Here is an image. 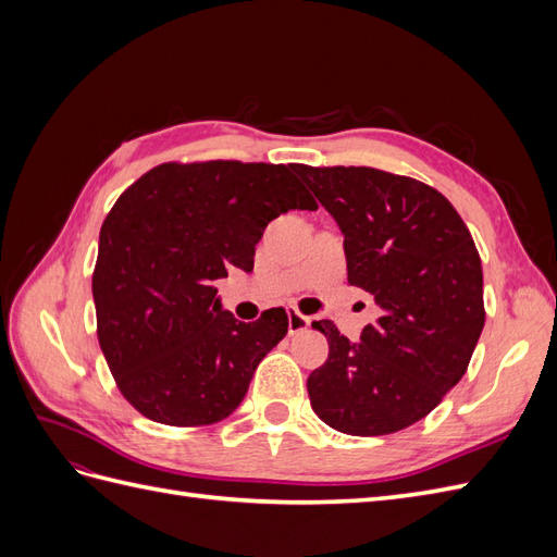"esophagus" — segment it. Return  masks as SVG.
<instances>
[{
    "label": "esophagus",
    "mask_w": 557,
    "mask_h": 557,
    "mask_svg": "<svg viewBox=\"0 0 557 557\" xmlns=\"http://www.w3.org/2000/svg\"><path fill=\"white\" fill-rule=\"evenodd\" d=\"M311 325V318H307V315H301L299 311H288V332L290 334H297V332H305L307 327Z\"/></svg>",
    "instance_id": "esophagus-1"
}]
</instances>
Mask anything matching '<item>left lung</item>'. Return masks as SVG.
<instances>
[{
	"mask_svg": "<svg viewBox=\"0 0 557 557\" xmlns=\"http://www.w3.org/2000/svg\"><path fill=\"white\" fill-rule=\"evenodd\" d=\"M344 234L348 283L372 293L381 315L350 342H330L307 387L336 432L379 436L425 418L462 379L481 336L483 272L474 239L430 185L372 166L295 164Z\"/></svg>",
	"mask_w": 557,
	"mask_h": 557,
	"instance_id": "obj_1",
	"label": "left lung"
}]
</instances>
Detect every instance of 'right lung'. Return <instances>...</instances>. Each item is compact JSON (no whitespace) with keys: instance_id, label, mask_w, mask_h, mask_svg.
I'll use <instances>...</instances> for the list:
<instances>
[{"instance_id":"right-lung-1","label":"right lung","mask_w":557,"mask_h":557,"mask_svg":"<svg viewBox=\"0 0 557 557\" xmlns=\"http://www.w3.org/2000/svg\"><path fill=\"white\" fill-rule=\"evenodd\" d=\"M318 205L285 164H160L117 197L99 232L92 276L97 336L123 397L162 425L227 418L288 313L256 323L223 311L213 281L252 272L264 227Z\"/></svg>"}]
</instances>
